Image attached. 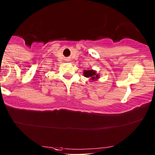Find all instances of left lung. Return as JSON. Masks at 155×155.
Segmentation results:
<instances>
[{
    "mask_svg": "<svg viewBox=\"0 0 155 155\" xmlns=\"http://www.w3.org/2000/svg\"><path fill=\"white\" fill-rule=\"evenodd\" d=\"M83 75L85 78H89L91 81H98L100 78L98 73H97V72L94 70H84L83 71Z\"/></svg>",
    "mask_w": 155,
    "mask_h": 155,
    "instance_id": "left-lung-1",
    "label": "left lung"
}]
</instances>
